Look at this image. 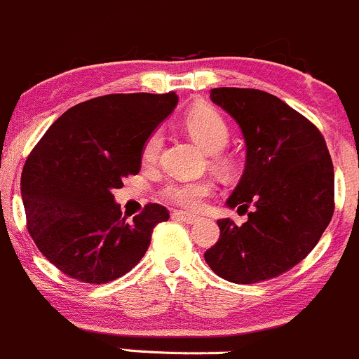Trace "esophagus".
Listing matches in <instances>:
<instances>
[{
	"label": "esophagus",
	"mask_w": 359,
	"mask_h": 359,
	"mask_svg": "<svg viewBox=\"0 0 359 359\" xmlns=\"http://www.w3.org/2000/svg\"><path fill=\"white\" fill-rule=\"evenodd\" d=\"M172 218L183 219V222H187V223H194V222H197L198 216L190 215V212H187V211H175L172 212Z\"/></svg>",
	"instance_id": "obj_1"
}]
</instances>
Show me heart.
<instances>
[{"label": "heart", "instance_id": "heart-1", "mask_svg": "<svg viewBox=\"0 0 359 359\" xmlns=\"http://www.w3.org/2000/svg\"><path fill=\"white\" fill-rule=\"evenodd\" d=\"M187 133L204 148L208 154H215L218 158V151L226 147L230 137L229 126L225 118L212 108L191 109L183 120ZM164 147V134L161 129L151 130L143 141L141 147V161L143 164H155L161 157ZM215 190V184L209 180L195 181H171L164 187L162 195L175 204L188 209H197L205 197Z\"/></svg>", "mask_w": 359, "mask_h": 359}]
</instances>
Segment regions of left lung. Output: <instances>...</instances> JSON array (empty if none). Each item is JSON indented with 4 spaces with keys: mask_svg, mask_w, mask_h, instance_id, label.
Listing matches in <instances>:
<instances>
[{
    "mask_svg": "<svg viewBox=\"0 0 359 359\" xmlns=\"http://www.w3.org/2000/svg\"><path fill=\"white\" fill-rule=\"evenodd\" d=\"M209 97L239 123L246 141V168L226 205L255 209L243 225L218 219L219 239L204 253L205 264L237 285L278 278L314 250L333 216L325 137L269 92L219 87Z\"/></svg>",
    "mask_w": 359,
    "mask_h": 359,
    "instance_id": "1",
    "label": "left lung"
}]
</instances>
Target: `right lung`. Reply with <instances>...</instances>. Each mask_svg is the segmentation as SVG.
Returning a JSON list of instances; mask_svg holds the SVG:
<instances>
[{
    "mask_svg": "<svg viewBox=\"0 0 359 359\" xmlns=\"http://www.w3.org/2000/svg\"><path fill=\"white\" fill-rule=\"evenodd\" d=\"M178 102L168 94H109L67 109L27 157L20 178L27 232L50 264L90 285L115 281L147 253L161 204L126 222L111 191L141 169V147Z\"/></svg>",
    "mask_w": 359,
    "mask_h": 359,
    "instance_id": "right-lung-1",
    "label": "right lung"
}]
</instances>
